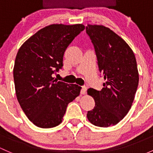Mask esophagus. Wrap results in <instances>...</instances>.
<instances>
[{
    "mask_svg": "<svg viewBox=\"0 0 153 153\" xmlns=\"http://www.w3.org/2000/svg\"><path fill=\"white\" fill-rule=\"evenodd\" d=\"M86 91H87V87L85 86H82V89H81V94H85L86 93Z\"/></svg>",
    "mask_w": 153,
    "mask_h": 153,
    "instance_id": "34e87169",
    "label": "esophagus"
}]
</instances>
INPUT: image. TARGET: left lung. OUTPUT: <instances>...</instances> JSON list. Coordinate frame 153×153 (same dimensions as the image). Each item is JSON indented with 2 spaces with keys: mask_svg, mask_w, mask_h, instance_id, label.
Here are the masks:
<instances>
[{
  "mask_svg": "<svg viewBox=\"0 0 153 153\" xmlns=\"http://www.w3.org/2000/svg\"><path fill=\"white\" fill-rule=\"evenodd\" d=\"M86 33L94 47L98 69L106 80L100 91L88 90L96 104L87 117L98 127L114 126L128 114L135 97L139 85L135 55L122 38L108 27L88 25Z\"/></svg>",
  "mask_w": 153,
  "mask_h": 153,
  "instance_id": "8db88e82",
  "label": "left lung"
}]
</instances>
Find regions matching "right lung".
Returning <instances> with one entry per match:
<instances>
[{
  "label": "right lung",
  "instance_id": "obj_1",
  "mask_svg": "<svg viewBox=\"0 0 153 153\" xmlns=\"http://www.w3.org/2000/svg\"><path fill=\"white\" fill-rule=\"evenodd\" d=\"M82 24H54L36 33L21 46L13 73L16 95L25 114L35 126L50 128L61 123L67 106L79 95L81 87L57 82L63 55Z\"/></svg>",
  "mask_w": 153,
  "mask_h": 153
}]
</instances>
